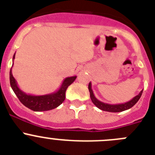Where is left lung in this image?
<instances>
[{
  "mask_svg": "<svg viewBox=\"0 0 155 155\" xmlns=\"http://www.w3.org/2000/svg\"><path fill=\"white\" fill-rule=\"evenodd\" d=\"M89 92H90V98L92 102H93L94 105L95 106L99 108V109L102 111H105V112H123V111L128 110L129 108H131V107L134 106L135 104L137 103L139 99L141 98V94H142L143 90H141V92H139L138 95L134 96L133 99H131V100L128 101V102H125V103H121V104H115V105H112V104H108L105 103L103 102H101L99 99H97L95 98V96L94 95L93 91L92 89V83L89 82Z\"/></svg>",
  "mask_w": 155,
  "mask_h": 155,
  "instance_id": "obj_1",
  "label": "left lung"
}]
</instances>
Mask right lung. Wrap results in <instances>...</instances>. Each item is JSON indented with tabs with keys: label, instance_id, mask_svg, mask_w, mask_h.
Returning <instances> with one entry per match:
<instances>
[{
	"label": "right lung",
	"instance_id": "obj_1",
	"mask_svg": "<svg viewBox=\"0 0 155 155\" xmlns=\"http://www.w3.org/2000/svg\"><path fill=\"white\" fill-rule=\"evenodd\" d=\"M15 59V53L13 56V61ZM14 64V63H13ZM13 66V65H12ZM76 79V76L66 77L63 80L60 89L56 92L42 95H34L27 94L17 86V82L12 74V67L10 70V83L13 91L21 103L34 112H43L54 109L61 105L66 98V91Z\"/></svg>",
	"mask_w": 155,
	"mask_h": 155
}]
</instances>
